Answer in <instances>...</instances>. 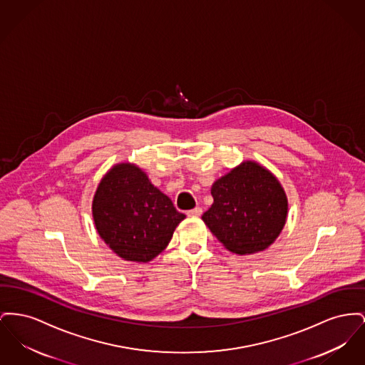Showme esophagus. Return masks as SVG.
<instances>
[{"instance_id":"esophagus-1","label":"esophagus","mask_w":365,"mask_h":365,"mask_svg":"<svg viewBox=\"0 0 365 365\" xmlns=\"http://www.w3.org/2000/svg\"><path fill=\"white\" fill-rule=\"evenodd\" d=\"M201 214H202V210L200 207H195L194 210L187 211V216H200Z\"/></svg>"}]
</instances>
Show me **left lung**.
<instances>
[{"instance_id":"left-lung-1","label":"left lung","mask_w":365,"mask_h":365,"mask_svg":"<svg viewBox=\"0 0 365 365\" xmlns=\"http://www.w3.org/2000/svg\"><path fill=\"white\" fill-rule=\"evenodd\" d=\"M211 194L214 204L202 220L230 252H260L279 236L288 200L277 178L255 161H244L219 178Z\"/></svg>"}]
</instances>
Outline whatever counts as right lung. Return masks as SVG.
Segmentation results:
<instances>
[{
  "instance_id": "obj_1",
  "label": "right lung",
  "mask_w": 365,
  "mask_h": 365,
  "mask_svg": "<svg viewBox=\"0 0 365 365\" xmlns=\"http://www.w3.org/2000/svg\"><path fill=\"white\" fill-rule=\"evenodd\" d=\"M96 230L113 252L130 262H150L163 252L186 217L139 167L121 163L102 178L92 201Z\"/></svg>"
}]
</instances>
